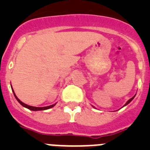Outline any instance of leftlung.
I'll return each instance as SVG.
<instances>
[{
  "mask_svg": "<svg viewBox=\"0 0 150 150\" xmlns=\"http://www.w3.org/2000/svg\"><path fill=\"white\" fill-rule=\"evenodd\" d=\"M134 97H135V95H134V97H133V98H131V99H129V100H128V101H127V102H126V104H125V105H124V106H125V105H127V104H129L130 102H131V101H132V100H133V98H134Z\"/></svg>",
  "mask_w": 150,
  "mask_h": 150,
  "instance_id": "8db88e82",
  "label": "left lung"
}]
</instances>
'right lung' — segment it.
<instances>
[{"instance_id":"1","label":"right lung","mask_w":150,"mask_h":150,"mask_svg":"<svg viewBox=\"0 0 150 150\" xmlns=\"http://www.w3.org/2000/svg\"><path fill=\"white\" fill-rule=\"evenodd\" d=\"M13 93H14V91H13ZM14 96H15V98H16V100H18V103L21 104V105H22L23 107H26V108H28V109L30 110H34V111H37V110H47V109H50V108H52V107H54L55 106V104H53V105H51V106H48V107H32V106H29V105H27V104H25V103H23V102L21 101L18 98L16 97V95H15V93H14Z\"/></svg>"}]
</instances>
